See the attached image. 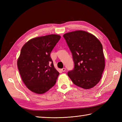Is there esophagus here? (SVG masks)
I'll return each instance as SVG.
<instances>
[{
  "mask_svg": "<svg viewBox=\"0 0 122 122\" xmlns=\"http://www.w3.org/2000/svg\"><path fill=\"white\" fill-rule=\"evenodd\" d=\"M66 68H63V69H61V71H62V72H65V71H66Z\"/></svg>",
  "mask_w": 122,
  "mask_h": 122,
  "instance_id": "esophagus-1",
  "label": "esophagus"
}]
</instances>
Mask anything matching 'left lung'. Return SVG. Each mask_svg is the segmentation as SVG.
I'll use <instances>...</instances> for the list:
<instances>
[{
    "label": "left lung",
    "instance_id": "obj_1",
    "mask_svg": "<svg viewBox=\"0 0 122 122\" xmlns=\"http://www.w3.org/2000/svg\"><path fill=\"white\" fill-rule=\"evenodd\" d=\"M73 56L74 68L68 75L73 83L84 89L95 86L102 77L105 58L100 41L83 30L63 35Z\"/></svg>",
    "mask_w": 122,
    "mask_h": 122
}]
</instances>
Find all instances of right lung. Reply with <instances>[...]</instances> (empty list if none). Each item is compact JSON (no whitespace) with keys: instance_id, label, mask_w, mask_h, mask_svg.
Segmentation results:
<instances>
[{"instance_id":"right-lung-1","label":"right lung","mask_w":122,"mask_h":122,"mask_svg":"<svg viewBox=\"0 0 122 122\" xmlns=\"http://www.w3.org/2000/svg\"><path fill=\"white\" fill-rule=\"evenodd\" d=\"M60 38L53 34L41 36L29 40L22 47L17 66L23 82L31 92L43 94L56 84L59 72L50 53Z\"/></svg>"}]
</instances>
